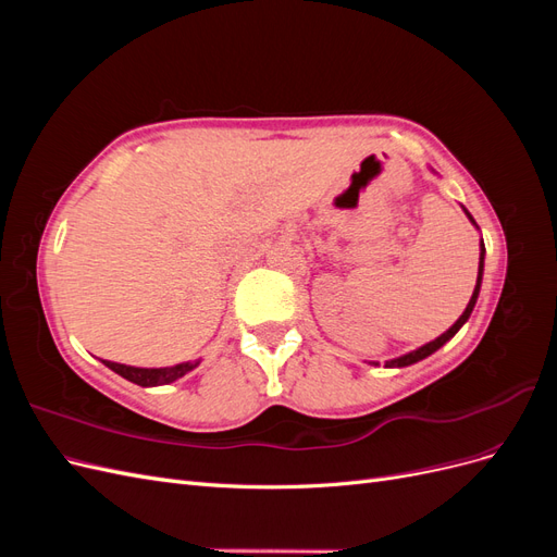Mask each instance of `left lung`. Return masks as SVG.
Here are the masks:
<instances>
[{
	"label": "left lung",
	"mask_w": 557,
	"mask_h": 557,
	"mask_svg": "<svg viewBox=\"0 0 557 557\" xmlns=\"http://www.w3.org/2000/svg\"><path fill=\"white\" fill-rule=\"evenodd\" d=\"M465 213H467V218L471 223H474V218H471V213L465 209ZM476 225V223H474ZM483 252H485V248H483V242H481V260H479V278H476V288H474V295H471V299H469V305H467V309H465V313L455 320V325L450 327V330H446L442 336H436L434 342H430V344H425V346H420L418 350H413V352H407V356H401V358H397V360H391V362H385V367H407V364H413V362H418V360H423V358H428V356H432V352L436 350V348H442L450 336H455V332H458L467 320H469V315H471V311H474V305H476V299H479V290H481V276H483Z\"/></svg>",
	"instance_id": "obj_1"
}]
</instances>
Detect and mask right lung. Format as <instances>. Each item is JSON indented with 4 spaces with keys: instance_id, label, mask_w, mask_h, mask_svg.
<instances>
[{
    "instance_id": "add662e5",
    "label": "right lung",
    "mask_w": 557,
    "mask_h": 557,
    "mask_svg": "<svg viewBox=\"0 0 557 557\" xmlns=\"http://www.w3.org/2000/svg\"><path fill=\"white\" fill-rule=\"evenodd\" d=\"M109 369H113L115 374H121L123 379L137 383V385H164L181 379L183 374H188L190 369H195L199 362H183L176 367H160V369H144V367H127V364H117L104 360Z\"/></svg>"
}]
</instances>
